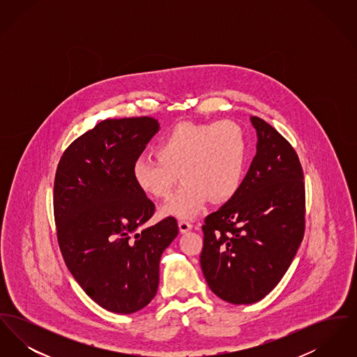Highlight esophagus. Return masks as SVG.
Masks as SVG:
<instances>
[{
    "instance_id": "obj_1",
    "label": "esophagus",
    "mask_w": 357,
    "mask_h": 357,
    "mask_svg": "<svg viewBox=\"0 0 357 357\" xmlns=\"http://www.w3.org/2000/svg\"><path fill=\"white\" fill-rule=\"evenodd\" d=\"M178 226H179V231L182 234H185L187 231H190L192 229V225L190 222L187 221H179L178 222Z\"/></svg>"
}]
</instances>
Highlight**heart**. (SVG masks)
Segmentation results:
<instances>
[{"label": "heart", "instance_id": "obj_1", "mask_svg": "<svg viewBox=\"0 0 357 357\" xmlns=\"http://www.w3.org/2000/svg\"><path fill=\"white\" fill-rule=\"evenodd\" d=\"M156 155L136 160L132 169L136 186L155 198H166L181 174L183 185L160 211L192 220L208 198L222 201L236 192L245 166L246 137L230 120L182 123L160 140Z\"/></svg>", "mask_w": 357, "mask_h": 357}]
</instances>
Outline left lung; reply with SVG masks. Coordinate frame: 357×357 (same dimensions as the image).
<instances>
[{
  "label": "left lung",
  "instance_id": "obj_1",
  "mask_svg": "<svg viewBox=\"0 0 357 357\" xmlns=\"http://www.w3.org/2000/svg\"><path fill=\"white\" fill-rule=\"evenodd\" d=\"M257 153L233 197L206 217L201 266L208 288L236 305L277 287L305 229V185L288 140L257 116Z\"/></svg>",
  "mask_w": 357,
  "mask_h": 357
}]
</instances>
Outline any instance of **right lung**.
<instances>
[{
  "instance_id": "right-lung-1",
  "label": "right lung",
  "mask_w": 357,
  "mask_h": 357,
  "mask_svg": "<svg viewBox=\"0 0 357 357\" xmlns=\"http://www.w3.org/2000/svg\"><path fill=\"white\" fill-rule=\"evenodd\" d=\"M159 128L149 116L102 120L64 151L54 176L53 210L64 261L85 293L114 313L130 314L150 304L162 253L178 236L172 217L144 226L155 206L132 176Z\"/></svg>"
}]
</instances>
